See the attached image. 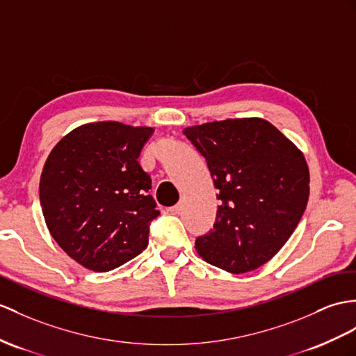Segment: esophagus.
Instances as JSON below:
<instances>
[{"label":"esophagus","instance_id":"34e87169","mask_svg":"<svg viewBox=\"0 0 356 356\" xmlns=\"http://www.w3.org/2000/svg\"><path fill=\"white\" fill-rule=\"evenodd\" d=\"M169 211H170L172 214H179L181 211H183V205L178 204V205H175V207H170Z\"/></svg>","mask_w":356,"mask_h":356}]
</instances>
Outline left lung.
<instances>
[{
  "label": "left lung",
  "instance_id": "left-lung-1",
  "mask_svg": "<svg viewBox=\"0 0 356 356\" xmlns=\"http://www.w3.org/2000/svg\"><path fill=\"white\" fill-rule=\"evenodd\" d=\"M219 190L213 229L195 240L207 263L231 273L255 270L287 243L308 204L302 152L259 118L184 129Z\"/></svg>",
  "mask_w": 356,
  "mask_h": 356
}]
</instances>
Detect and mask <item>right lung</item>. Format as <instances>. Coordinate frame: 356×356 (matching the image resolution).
I'll return each mask as SVG.
<instances>
[{
	"mask_svg": "<svg viewBox=\"0 0 356 356\" xmlns=\"http://www.w3.org/2000/svg\"><path fill=\"white\" fill-rule=\"evenodd\" d=\"M154 128L95 122L62 138L42 170L39 196L51 236L93 272H108L148 246L157 219L151 177L137 159Z\"/></svg>",
	"mask_w": 356,
	"mask_h": 356,
	"instance_id": "add662e5",
	"label": "right lung"
}]
</instances>
